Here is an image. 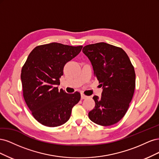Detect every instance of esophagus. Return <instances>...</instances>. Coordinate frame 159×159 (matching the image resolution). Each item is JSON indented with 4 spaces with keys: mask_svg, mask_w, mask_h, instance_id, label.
<instances>
[{
    "mask_svg": "<svg viewBox=\"0 0 159 159\" xmlns=\"http://www.w3.org/2000/svg\"><path fill=\"white\" fill-rule=\"evenodd\" d=\"M87 98H88V96H86V95H84V93H81V98L82 99H84Z\"/></svg>",
    "mask_w": 159,
    "mask_h": 159,
    "instance_id": "obj_1",
    "label": "esophagus"
}]
</instances>
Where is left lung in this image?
<instances>
[{
    "label": "left lung",
    "mask_w": 159,
    "mask_h": 159,
    "mask_svg": "<svg viewBox=\"0 0 159 159\" xmlns=\"http://www.w3.org/2000/svg\"><path fill=\"white\" fill-rule=\"evenodd\" d=\"M82 51L103 88L102 97H93L95 105L89 118L99 125H112L124 117L132 100L135 88L134 67L122 48L107 43L87 45Z\"/></svg>",
    "instance_id": "left-lung-1"
}]
</instances>
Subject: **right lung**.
I'll list each match as a JSON object with an SVG mask.
<instances>
[{"instance_id":"obj_1","label":"right lung","mask_w":159,"mask_h":159,"mask_svg":"<svg viewBox=\"0 0 159 159\" xmlns=\"http://www.w3.org/2000/svg\"><path fill=\"white\" fill-rule=\"evenodd\" d=\"M82 48L52 42L36 46L28 56L21 71L23 96L33 117L43 125L54 127L64 124L80 102L78 91L67 93L57 85L65 64Z\"/></svg>"}]
</instances>
